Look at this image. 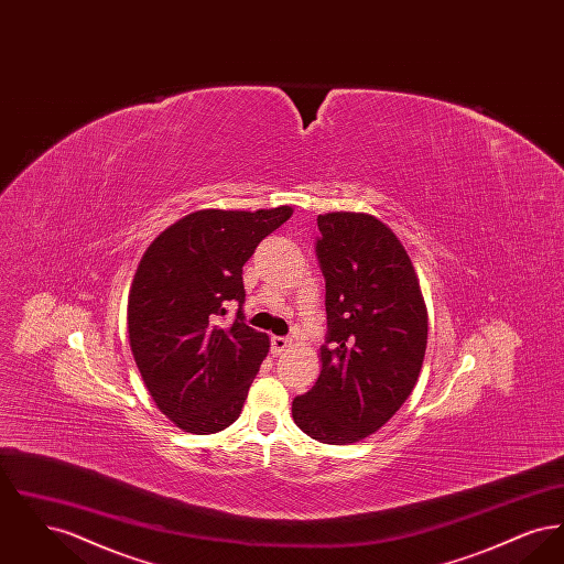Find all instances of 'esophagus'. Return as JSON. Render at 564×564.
Segmentation results:
<instances>
[{"label": "esophagus", "mask_w": 564, "mask_h": 564, "mask_svg": "<svg viewBox=\"0 0 564 564\" xmlns=\"http://www.w3.org/2000/svg\"><path fill=\"white\" fill-rule=\"evenodd\" d=\"M290 347H292V340L285 338V336H272V338H270L272 355H281L283 350H288Z\"/></svg>", "instance_id": "34e87169"}]
</instances>
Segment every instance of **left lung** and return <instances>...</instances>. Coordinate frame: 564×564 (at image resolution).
I'll return each instance as SVG.
<instances>
[{
	"mask_svg": "<svg viewBox=\"0 0 564 564\" xmlns=\"http://www.w3.org/2000/svg\"><path fill=\"white\" fill-rule=\"evenodd\" d=\"M327 345L315 387L292 402L294 423L323 444L380 430L412 393L427 349V306L395 232L370 214L317 217Z\"/></svg>",
	"mask_w": 564,
	"mask_h": 564,
	"instance_id": "8db88e82",
	"label": "left lung"
}]
</instances>
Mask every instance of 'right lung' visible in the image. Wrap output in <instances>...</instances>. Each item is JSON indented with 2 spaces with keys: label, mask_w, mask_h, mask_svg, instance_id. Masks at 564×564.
Masks as SVG:
<instances>
[{
  "label": "right lung",
  "mask_w": 564,
  "mask_h": 564,
  "mask_svg": "<svg viewBox=\"0 0 564 564\" xmlns=\"http://www.w3.org/2000/svg\"><path fill=\"white\" fill-rule=\"evenodd\" d=\"M294 214L200 209L177 219L145 249L134 272L127 327L134 364L162 414L209 435L241 414L270 340L228 306L245 302L242 264Z\"/></svg>",
  "instance_id": "1"
}]
</instances>
